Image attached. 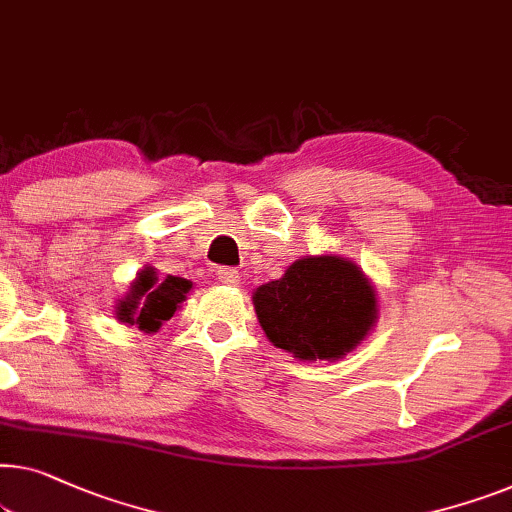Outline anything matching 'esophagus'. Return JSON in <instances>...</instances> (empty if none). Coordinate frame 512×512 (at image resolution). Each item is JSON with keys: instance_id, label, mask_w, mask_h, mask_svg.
<instances>
[{"instance_id": "1", "label": "esophagus", "mask_w": 512, "mask_h": 512, "mask_svg": "<svg viewBox=\"0 0 512 512\" xmlns=\"http://www.w3.org/2000/svg\"><path fill=\"white\" fill-rule=\"evenodd\" d=\"M217 274H219V279L228 286H238L240 284V272L235 268H219Z\"/></svg>"}]
</instances>
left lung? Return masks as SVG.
I'll return each mask as SVG.
<instances>
[{"mask_svg":"<svg viewBox=\"0 0 512 512\" xmlns=\"http://www.w3.org/2000/svg\"><path fill=\"white\" fill-rule=\"evenodd\" d=\"M261 328L274 346L300 360H337L358 346L376 318L374 288L337 256L295 261L254 293Z\"/></svg>","mask_w":512,"mask_h":512,"instance_id":"8db88e82","label":"left lung"}]
</instances>
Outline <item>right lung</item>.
Returning a JSON list of instances; mask_svg holds the SVG:
<instances>
[{
	"instance_id": "1",
	"label": "right lung",
	"mask_w": 512,
	"mask_h": 512,
	"mask_svg": "<svg viewBox=\"0 0 512 512\" xmlns=\"http://www.w3.org/2000/svg\"><path fill=\"white\" fill-rule=\"evenodd\" d=\"M191 281L168 274L159 279L152 268H145L133 281L131 293L122 305L117 307L120 321L129 325H138L145 332H157L159 325L175 314L180 302L187 298Z\"/></svg>"
}]
</instances>
